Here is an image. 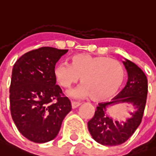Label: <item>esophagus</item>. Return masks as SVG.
Masks as SVG:
<instances>
[{
	"label": "esophagus",
	"instance_id": "esophagus-1",
	"mask_svg": "<svg viewBox=\"0 0 156 156\" xmlns=\"http://www.w3.org/2000/svg\"><path fill=\"white\" fill-rule=\"evenodd\" d=\"M80 105V102H72V107L73 108V109H75V108H76V107H78Z\"/></svg>",
	"mask_w": 156,
	"mask_h": 156
}]
</instances>
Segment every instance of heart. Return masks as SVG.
Wrapping results in <instances>:
<instances>
[{"mask_svg":"<svg viewBox=\"0 0 156 156\" xmlns=\"http://www.w3.org/2000/svg\"><path fill=\"white\" fill-rule=\"evenodd\" d=\"M54 74L59 85L64 89H70L81 77L83 85L71 94L76 98L91 96L96 101L109 99L116 94L125 76L123 65L116 59L84 53L72 56L70 64L57 65Z\"/></svg>","mask_w":156,"mask_h":156,"instance_id":"b5f03b06","label":"heart"}]
</instances>
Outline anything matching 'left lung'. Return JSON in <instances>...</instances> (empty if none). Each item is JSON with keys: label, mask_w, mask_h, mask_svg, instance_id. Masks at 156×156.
Here are the masks:
<instances>
[{"label": "left lung", "mask_w": 156, "mask_h": 156, "mask_svg": "<svg viewBox=\"0 0 156 156\" xmlns=\"http://www.w3.org/2000/svg\"><path fill=\"white\" fill-rule=\"evenodd\" d=\"M123 62L128 72L127 84L113 98V102L98 103L94 115L88 122V129L93 138L104 146H118L126 142L141 124L146 107L148 91L146 75L133 62L126 60ZM120 101L129 102L137 108L132 113V118L124 123L115 122L105 112L110 105Z\"/></svg>", "instance_id": "left-lung-1"}]
</instances>
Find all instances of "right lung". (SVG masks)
I'll return each instance as SVG.
<instances>
[{"instance_id": "1", "label": "right lung", "mask_w": 156, "mask_h": 156, "mask_svg": "<svg viewBox=\"0 0 156 156\" xmlns=\"http://www.w3.org/2000/svg\"><path fill=\"white\" fill-rule=\"evenodd\" d=\"M68 49L41 47L14 63L9 86L12 119L23 136L36 143L56 137L62 122L72 110L70 100L57 85L56 62Z\"/></svg>"}]
</instances>
